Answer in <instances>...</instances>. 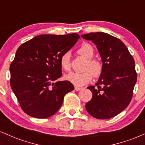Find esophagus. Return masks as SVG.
<instances>
[{"label": "esophagus", "instance_id": "esophagus-1", "mask_svg": "<svg viewBox=\"0 0 145 145\" xmlns=\"http://www.w3.org/2000/svg\"><path fill=\"white\" fill-rule=\"evenodd\" d=\"M75 90H76V91H80V90H81L82 89H81L80 87H78V86H75V89H74Z\"/></svg>", "mask_w": 145, "mask_h": 145}]
</instances>
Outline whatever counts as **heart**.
<instances>
[{
  "mask_svg": "<svg viewBox=\"0 0 145 145\" xmlns=\"http://www.w3.org/2000/svg\"><path fill=\"white\" fill-rule=\"evenodd\" d=\"M78 52L80 55L85 57L88 60L85 67V71L82 73L71 72L65 76L66 80L69 81L75 86H82L91 82L93 78V75L95 76H99L102 72V65L99 61L92 59L94 54V50L93 46L89 44H82ZM60 65L62 69L65 71H69L71 67L70 63V52H65L63 53L60 59Z\"/></svg>",
  "mask_w": 145,
  "mask_h": 145,
  "instance_id": "obj_1",
  "label": "heart"
}]
</instances>
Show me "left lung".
Here are the masks:
<instances>
[{
    "label": "left lung",
    "instance_id": "left-lung-1",
    "mask_svg": "<svg viewBox=\"0 0 145 145\" xmlns=\"http://www.w3.org/2000/svg\"><path fill=\"white\" fill-rule=\"evenodd\" d=\"M81 37L96 45L103 67L97 87L87 88L93 96L86 110L96 119H110L124 110L132 98L137 80L134 58L120 39L108 33H90Z\"/></svg>",
    "mask_w": 145,
    "mask_h": 145
}]
</instances>
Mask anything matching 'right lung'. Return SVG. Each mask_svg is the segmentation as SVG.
I'll use <instances>...</instances> for the list:
<instances>
[{
	"label": "right lung",
	"instance_id": "1",
	"mask_svg": "<svg viewBox=\"0 0 145 145\" xmlns=\"http://www.w3.org/2000/svg\"><path fill=\"white\" fill-rule=\"evenodd\" d=\"M80 39L76 33L40 35L22 44L10 65L11 89L25 113L46 119L59 110L64 96L74 89L62 76L60 59Z\"/></svg>",
	"mask_w": 145,
	"mask_h": 145
}]
</instances>
